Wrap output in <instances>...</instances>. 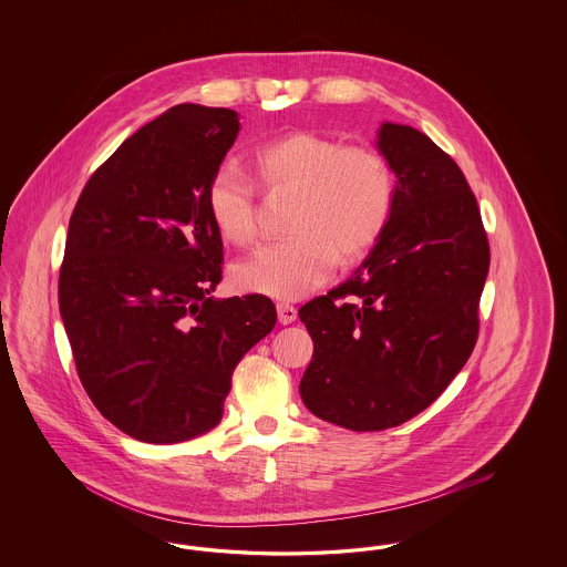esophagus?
I'll list each match as a JSON object with an SVG mask.
<instances>
[{"instance_id": "1", "label": "esophagus", "mask_w": 567, "mask_h": 567, "mask_svg": "<svg viewBox=\"0 0 567 567\" xmlns=\"http://www.w3.org/2000/svg\"><path fill=\"white\" fill-rule=\"evenodd\" d=\"M276 310H278V321L282 324L293 323L297 319V308L296 306H291V303L280 301V303L276 306Z\"/></svg>"}]
</instances>
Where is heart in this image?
<instances>
[{
    "instance_id": "1",
    "label": "heart",
    "mask_w": 567,
    "mask_h": 567,
    "mask_svg": "<svg viewBox=\"0 0 567 567\" xmlns=\"http://www.w3.org/2000/svg\"><path fill=\"white\" fill-rule=\"evenodd\" d=\"M261 189L293 193L289 238L264 246L238 264L231 278L240 291L299 299L327 282L333 268L352 266L384 236L398 197L389 157L368 144H344L315 130H293L252 153ZM216 231L236 246L259 234L255 185L236 167H218L206 189Z\"/></svg>"
}]
</instances>
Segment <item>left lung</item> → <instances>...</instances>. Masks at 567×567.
<instances>
[{
	"label": "left lung",
	"mask_w": 567,
	"mask_h": 567,
	"mask_svg": "<svg viewBox=\"0 0 567 567\" xmlns=\"http://www.w3.org/2000/svg\"><path fill=\"white\" fill-rule=\"evenodd\" d=\"M398 176L391 223L347 282L299 308L315 352L299 393L327 423L398 427L457 377L478 340L488 240L457 163L414 127L382 123Z\"/></svg>",
	"instance_id": "1"
}]
</instances>
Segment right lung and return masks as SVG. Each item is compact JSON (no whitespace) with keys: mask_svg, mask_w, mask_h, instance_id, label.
Segmentation results:
<instances>
[{"mask_svg":"<svg viewBox=\"0 0 567 567\" xmlns=\"http://www.w3.org/2000/svg\"><path fill=\"white\" fill-rule=\"evenodd\" d=\"M238 132L234 110L163 112L93 172L70 218L59 310L76 372L140 442L216 427L236 365L276 324L270 297L210 296L223 240L206 189Z\"/></svg>","mask_w":567,"mask_h":567,"instance_id":"add662e5","label":"right lung"}]
</instances>
